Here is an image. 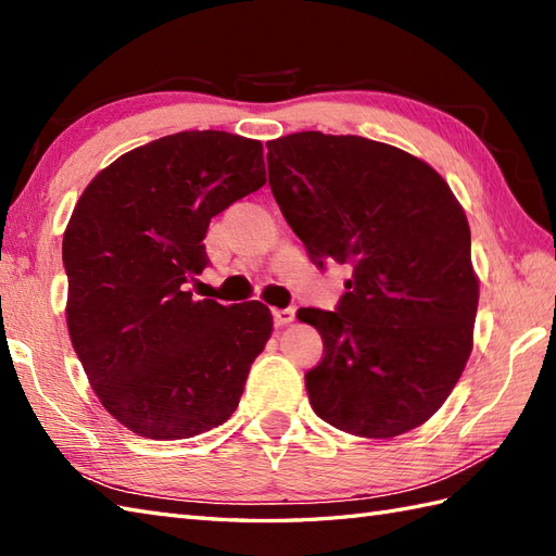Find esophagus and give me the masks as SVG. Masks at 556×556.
Segmentation results:
<instances>
[{
    "mask_svg": "<svg viewBox=\"0 0 556 556\" xmlns=\"http://www.w3.org/2000/svg\"><path fill=\"white\" fill-rule=\"evenodd\" d=\"M273 317H275V325L277 327H287L293 321L295 317V309L293 307H275L273 309Z\"/></svg>",
    "mask_w": 556,
    "mask_h": 556,
    "instance_id": "obj_1",
    "label": "esophagus"
}]
</instances>
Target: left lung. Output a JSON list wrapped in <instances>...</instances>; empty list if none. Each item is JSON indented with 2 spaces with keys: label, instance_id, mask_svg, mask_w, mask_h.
<instances>
[{
  "label": "left lung",
  "instance_id": "1",
  "mask_svg": "<svg viewBox=\"0 0 556 556\" xmlns=\"http://www.w3.org/2000/svg\"><path fill=\"white\" fill-rule=\"evenodd\" d=\"M267 173L309 261L353 267L333 313L299 309L325 341L309 405L353 435L417 429L471 355L479 279L455 193L431 165L355 135L267 141Z\"/></svg>",
  "mask_w": 556,
  "mask_h": 556
}]
</instances>
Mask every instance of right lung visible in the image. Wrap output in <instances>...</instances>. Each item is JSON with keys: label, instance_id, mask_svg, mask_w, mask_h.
<instances>
[{"label": "right lung", "instance_id": "1", "mask_svg": "<svg viewBox=\"0 0 556 556\" xmlns=\"http://www.w3.org/2000/svg\"><path fill=\"white\" fill-rule=\"evenodd\" d=\"M265 185L263 144L219 130L153 139L92 179L63 235L68 333L109 415L153 441L227 421L273 333L261 301H197L211 217Z\"/></svg>", "mask_w": 556, "mask_h": 556}]
</instances>
